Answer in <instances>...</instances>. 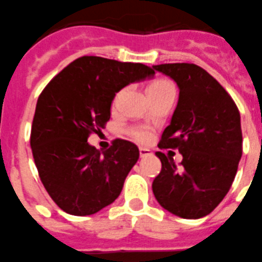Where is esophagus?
<instances>
[{"instance_id": "obj_1", "label": "esophagus", "mask_w": 262, "mask_h": 262, "mask_svg": "<svg viewBox=\"0 0 262 262\" xmlns=\"http://www.w3.org/2000/svg\"><path fill=\"white\" fill-rule=\"evenodd\" d=\"M148 155H151V151H150L148 148H143V147L140 148V157L141 158L148 157Z\"/></svg>"}]
</instances>
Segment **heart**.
Wrapping results in <instances>:
<instances>
[{
  "label": "heart",
  "instance_id": "obj_1",
  "mask_svg": "<svg viewBox=\"0 0 262 262\" xmlns=\"http://www.w3.org/2000/svg\"><path fill=\"white\" fill-rule=\"evenodd\" d=\"M167 87H173L172 86L171 82L168 81H164V79H158V81H154L152 83L148 84L147 87V94L151 93V91H157V90H162V89H167ZM117 98L119 95L115 98V103L117 102ZM129 136L133 138L134 141L140 143H146L148 141L151 140V136H152V132L151 129H148L147 126H134L129 130Z\"/></svg>",
  "mask_w": 262,
  "mask_h": 262
}]
</instances>
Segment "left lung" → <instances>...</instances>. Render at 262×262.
<instances>
[{"instance_id":"obj_1","label":"left lung","mask_w":262,"mask_h":262,"mask_svg":"<svg viewBox=\"0 0 262 262\" xmlns=\"http://www.w3.org/2000/svg\"><path fill=\"white\" fill-rule=\"evenodd\" d=\"M152 68L180 89L178 107L158 147L178 148L183 155L178 167L157 152L162 169L152 181V192L169 213L202 218L221 204L234 183L243 152L239 110L225 87L194 63Z\"/></svg>"}]
</instances>
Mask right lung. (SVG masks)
Here are the masks:
<instances>
[{
  "label": "right lung",
  "instance_id": "add662e5",
  "mask_svg": "<svg viewBox=\"0 0 262 262\" xmlns=\"http://www.w3.org/2000/svg\"><path fill=\"white\" fill-rule=\"evenodd\" d=\"M154 74V69L143 63L83 56L44 87L30 142L40 180L63 211L91 215L119 197L140 158L138 147L116 138L100 154L87 140L110 121L116 93Z\"/></svg>",
  "mask_w": 262,
  "mask_h": 262
}]
</instances>
